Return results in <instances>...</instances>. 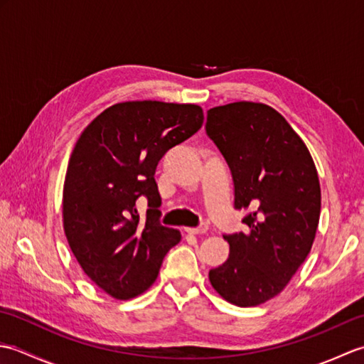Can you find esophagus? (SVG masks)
Masks as SVG:
<instances>
[{"label": "esophagus", "instance_id": "obj_1", "mask_svg": "<svg viewBox=\"0 0 364 364\" xmlns=\"http://www.w3.org/2000/svg\"><path fill=\"white\" fill-rule=\"evenodd\" d=\"M184 230H186L191 235H205L208 231V225L206 223H202V225H198L196 228H184Z\"/></svg>", "mask_w": 364, "mask_h": 364}]
</instances>
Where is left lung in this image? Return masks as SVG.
<instances>
[{"instance_id": "left-lung-1", "label": "left lung", "mask_w": 364, "mask_h": 364, "mask_svg": "<svg viewBox=\"0 0 364 364\" xmlns=\"http://www.w3.org/2000/svg\"><path fill=\"white\" fill-rule=\"evenodd\" d=\"M206 134L230 167L244 231L223 235L227 261L210 282L227 301L257 306L280 294L305 261L318 230L321 186L304 141L282 114L237 102L208 111Z\"/></svg>"}]
</instances>
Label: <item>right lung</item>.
<instances>
[{
  "label": "right lung",
  "instance_id": "1",
  "mask_svg": "<svg viewBox=\"0 0 364 364\" xmlns=\"http://www.w3.org/2000/svg\"><path fill=\"white\" fill-rule=\"evenodd\" d=\"M202 123L197 105L127 102L107 107L76 142L64 183V231L84 272L114 299L149 289L180 242V231L159 222L154 170ZM141 196L149 203L144 220L135 208Z\"/></svg>",
  "mask_w": 364,
  "mask_h": 364
}]
</instances>
